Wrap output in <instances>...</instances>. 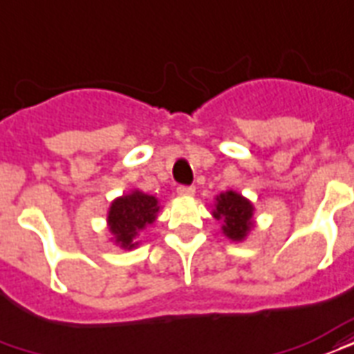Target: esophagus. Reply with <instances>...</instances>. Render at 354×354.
<instances>
[{
  "label": "esophagus",
  "instance_id": "1",
  "mask_svg": "<svg viewBox=\"0 0 354 354\" xmlns=\"http://www.w3.org/2000/svg\"><path fill=\"white\" fill-rule=\"evenodd\" d=\"M176 193L180 197H193L195 195V187L193 185H178Z\"/></svg>",
  "mask_w": 354,
  "mask_h": 354
}]
</instances>
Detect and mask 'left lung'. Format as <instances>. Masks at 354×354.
Here are the masks:
<instances>
[{"mask_svg":"<svg viewBox=\"0 0 354 354\" xmlns=\"http://www.w3.org/2000/svg\"><path fill=\"white\" fill-rule=\"evenodd\" d=\"M251 216H253V206L242 195H238L234 191H227L217 197L214 217L223 223L225 236H229L230 240L245 238L248 230L253 227Z\"/></svg>","mask_w":354,"mask_h":354,"instance_id":"left-lung-1","label":"left lung"}]
</instances>
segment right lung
I'll return each mask as SVG.
<instances>
[{"instance_id":"1","label":"right lung","mask_w":354,"mask_h":354,"mask_svg":"<svg viewBox=\"0 0 354 354\" xmlns=\"http://www.w3.org/2000/svg\"><path fill=\"white\" fill-rule=\"evenodd\" d=\"M157 212V198L144 195L140 191L114 201L109 210V227L116 236V242L125 250L135 248L138 243L135 242L137 232L156 221Z\"/></svg>"}]
</instances>
